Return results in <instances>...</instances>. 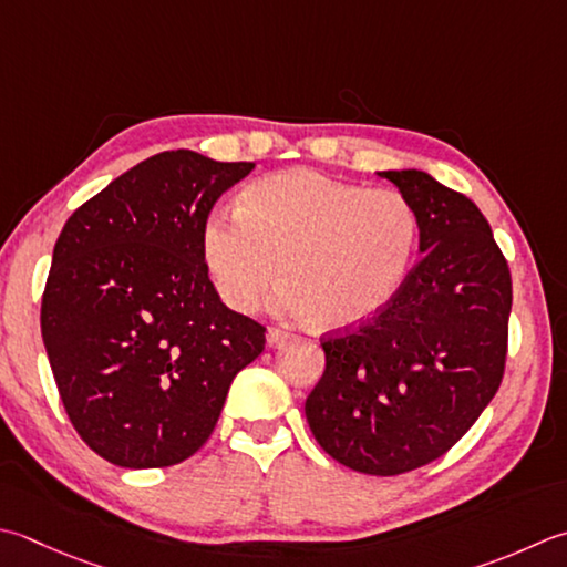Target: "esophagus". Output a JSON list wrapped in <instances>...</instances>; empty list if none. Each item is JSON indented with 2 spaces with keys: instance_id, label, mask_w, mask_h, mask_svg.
I'll use <instances>...</instances> for the list:
<instances>
[{
  "instance_id": "esophagus-1",
  "label": "esophagus",
  "mask_w": 567,
  "mask_h": 567,
  "mask_svg": "<svg viewBox=\"0 0 567 567\" xmlns=\"http://www.w3.org/2000/svg\"><path fill=\"white\" fill-rule=\"evenodd\" d=\"M292 334L287 329H280V327H272V329H268V343L270 347H280L282 341H287L290 339Z\"/></svg>"
}]
</instances>
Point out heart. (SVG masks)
<instances>
[{"label":"heart","mask_w":567,"mask_h":567,"mask_svg":"<svg viewBox=\"0 0 567 567\" xmlns=\"http://www.w3.org/2000/svg\"><path fill=\"white\" fill-rule=\"evenodd\" d=\"M417 238L415 206L395 188L285 169L243 188L236 216L210 214L198 246L210 285L236 312H255L282 270L287 312L349 329L391 305Z\"/></svg>","instance_id":"heart-1"}]
</instances>
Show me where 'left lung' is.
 <instances>
[{
	"label": "left lung",
	"mask_w": 567,
	"mask_h": 567,
	"mask_svg": "<svg viewBox=\"0 0 567 567\" xmlns=\"http://www.w3.org/2000/svg\"><path fill=\"white\" fill-rule=\"evenodd\" d=\"M379 176L415 206L423 260L383 312L321 341L327 369L305 415L343 467L393 476L442 457L496 395L512 272L467 196L420 169Z\"/></svg>",
	"instance_id": "1"
}]
</instances>
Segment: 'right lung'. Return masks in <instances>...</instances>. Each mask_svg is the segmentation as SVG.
<instances>
[{
  "label": "right lung",
  "instance_id": "right-lung-1",
  "mask_svg": "<svg viewBox=\"0 0 567 567\" xmlns=\"http://www.w3.org/2000/svg\"><path fill=\"white\" fill-rule=\"evenodd\" d=\"M252 166L159 152L75 208L55 240L43 347L75 432L117 467L192 457L265 349V327L220 302L198 246Z\"/></svg>",
  "mask_w": 567,
  "mask_h": 567
}]
</instances>
